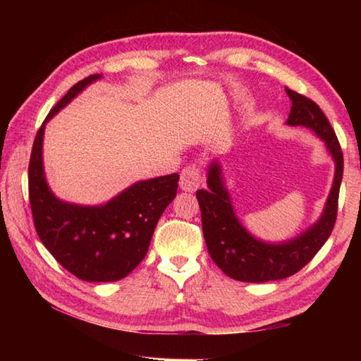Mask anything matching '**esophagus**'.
I'll return each instance as SVG.
<instances>
[{
	"mask_svg": "<svg viewBox=\"0 0 361 361\" xmlns=\"http://www.w3.org/2000/svg\"><path fill=\"white\" fill-rule=\"evenodd\" d=\"M202 183V172L195 164H189L181 171L180 176V188L186 192H194L200 188Z\"/></svg>",
	"mask_w": 361,
	"mask_h": 361,
	"instance_id": "obj_1",
	"label": "esophagus"
}]
</instances>
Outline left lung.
I'll use <instances>...</instances> for the list:
<instances>
[{
	"label": "left lung",
	"mask_w": 361,
	"mask_h": 361,
	"mask_svg": "<svg viewBox=\"0 0 361 361\" xmlns=\"http://www.w3.org/2000/svg\"><path fill=\"white\" fill-rule=\"evenodd\" d=\"M291 109L286 124L310 128L324 141L335 161V176L324 211L315 225L298 237L281 243L256 239L237 219L224 175L217 161L208 169V189L197 190L202 211L203 235L209 256L229 278L242 282H268L288 278L315 257L331 235L338 212V195L343 178V152L324 113L309 97L286 88Z\"/></svg>",
	"instance_id": "left-lung-1"
}]
</instances>
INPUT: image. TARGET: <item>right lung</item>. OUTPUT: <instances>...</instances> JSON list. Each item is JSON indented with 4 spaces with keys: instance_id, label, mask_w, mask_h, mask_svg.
<instances>
[{
    "instance_id": "1",
    "label": "right lung",
    "mask_w": 361,
    "mask_h": 361,
    "mask_svg": "<svg viewBox=\"0 0 361 361\" xmlns=\"http://www.w3.org/2000/svg\"><path fill=\"white\" fill-rule=\"evenodd\" d=\"M101 78L93 74L75 83L38 128L29 161V202L37 234L60 265L82 281L114 282L147 255L161 214L176 195L180 175L137 181L99 206L62 202L51 192L43 169L46 122Z\"/></svg>"
}]
</instances>
